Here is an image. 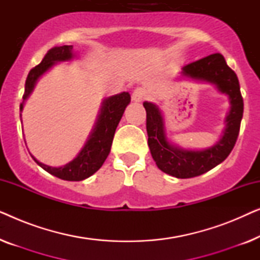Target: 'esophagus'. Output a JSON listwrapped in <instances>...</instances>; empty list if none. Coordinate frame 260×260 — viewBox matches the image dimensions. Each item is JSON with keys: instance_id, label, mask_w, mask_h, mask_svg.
Returning a JSON list of instances; mask_svg holds the SVG:
<instances>
[{"instance_id": "1", "label": "esophagus", "mask_w": 260, "mask_h": 260, "mask_svg": "<svg viewBox=\"0 0 260 260\" xmlns=\"http://www.w3.org/2000/svg\"><path fill=\"white\" fill-rule=\"evenodd\" d=\"M144 95H145V91L143 90V88L142 87L135 88L133 92V101L135 103H140L144 99Z\"/></svg>"}]
</instances>
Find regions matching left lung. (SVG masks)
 Returning <instances> with one entry per match:
<instances>
[{"label": "left lung", "mask_w": 260, "mask_h": 260, "mask_svg": "<svg viewBox=\"0 0 260 260\" xmlns=\"http://www.w3.org/2000/svg\"><path fill=\"white\" fill-rule=\"evenodd\" d=\"M182 78L211 84L230 101L221 137L212 147L202 150L184 149L173 143L167 136L161 109L154 103L144 102L147 111L148 145L158 169L177 179H189L207 173L225 161L236 144L243 118L244 103L237 74L227 66L219 53L211 54L182 67Z\"/></svg>", "instance_id": "left-lung-1"}]
</instances>
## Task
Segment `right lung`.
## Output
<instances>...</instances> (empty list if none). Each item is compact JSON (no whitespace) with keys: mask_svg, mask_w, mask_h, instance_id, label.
I'll use <instances>...</instances> for the list:
<instances>
[{"mask_svg":"<svg viewBox=\"0 0 260 260\" xmlns=\"http://www.w3.org/2000/svg\"><path fill=\"white\" fill-rule=\"evenodd\" d=\"M76 56L73 46L63 45L49 49L47 54L42 59V61L34 69H31L30 72L28 73L22 97L23 102L20 105V111L22 112L24 102L33 92L38 80L46 72H48L58 62L71 61ZM131 97L129 92H122V93L111 95V97L105 98L103 101L97 120H95L90 136L87 137L86 143L79 151V154L71 162L61 167H52L38 161L31 154L30 156L42 169L52 174V175L59 177V179L66 181H83L87 179L101 168L109 156L117 125H118L124 110L129 105Z\"/></svg>","mask_w":260,"mask_h":260,"instance_id":"obj_1","label":"right lung"}]
</instances>
